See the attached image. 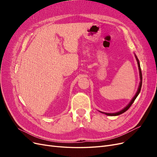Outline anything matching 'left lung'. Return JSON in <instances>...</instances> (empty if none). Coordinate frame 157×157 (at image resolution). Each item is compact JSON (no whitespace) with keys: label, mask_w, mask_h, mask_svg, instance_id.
Segmentation results:
<instances>
[{"label":"left lung","mask_w":157,"mask_h":157,"mask_svg":"<svg viewBox=\"0 0 157 157\" xmlns=\"http://www.w3.org/2000/svg\"><path fill=\"white\" fill-rule=\"evenodd\" d=\"M136 56V60L137 61V65H138V68H139V71H140V85H139V87H138V89H137V91L136 94V95L134 96V97L132 98V99L131 100V101L128 103V105L125 107L124 109H122L121 111H118V112H117V113H103V112H101L102 113H104L106 115H108V116H117V115H121V114H122L123 113L126 112L128 109H129L130 107V106L132 105V103H134V101H135V99H136V98L137 97V96H138L140 91H141V86H142V74H141V67H140V61L138 60V59H137V56L135 55Z\"/></svg>","instance_id":"8db88e82"}]
</instances>
